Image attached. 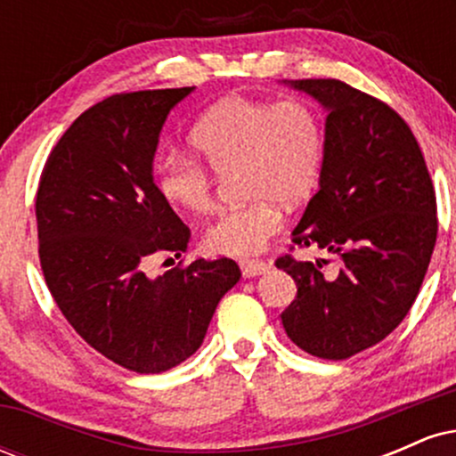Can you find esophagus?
<instances>
[{
	"label": "esophagus",
	"mask_w": 456,
	"mask_h": 456,
	"mask_svg": "<svg viewBox=\"0 0 456 456\" xmlns=\"http://www.w3.org/2000/svg\"><path fill=\"white\" fill-rule=\"evenodd\" d=\"M240 270H242L244 279H253V276L264 274L270 270V264L261 259H240Z\"/></svg>",
	"instance_id": "34e87169"
}]
</instances>
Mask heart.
Masks as SVG:
<instances>
[{
    "mask_svg": "<svg viewBox=\"0 0 456 456\" xmlns=\"http://www.w3.org/2000/svg\"><path fill=\"white\" fill-rule=\"evenodd\" d=\"M191 143L207 162L167 154L156 165V188L177 212L199 216L212 210L216 175H235L242 206L218 214L201 235L212 255L259 253L281 229L282 206L296 208L313 195L326 156L323 122L300 98L261 101L227 96L199 115Z\"/></svg>",
    "mask_w": 456,
    "mask_h": 456,
    "instance_id": "1",
    "label": "heart"
}]
</instances>
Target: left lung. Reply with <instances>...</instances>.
Wrapping results in <instances>:
<instances>
[{
    "label": "left lung",
    "mask_w": 456,
    "mask_h": 456,
    "mask_svg": "<svg viewBox=\"0 0 456 456\" xmlns=\"http://www.w3.org/2000/svg\"><path fill=\"white\" fill-rule=\"evenodd\" d=\"M285 83L328 113L319 191L294 244L337 255L343 268L323 276V259H276L297 285L282 328L306 354L345 360L384 341L410 313L437 240L436 191L395 109L337 78Z\"/></svg>",
    "instance_id": "left-lung-1"
}]
</instances>
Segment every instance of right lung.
I'll use <instances>...</instances> for the list:
<instances>
[{"label": "right lung", "mask_w": 456, "mask_h": 456, "mask_svg": "<svg viewBox=\"0 0 456 456\" xmlns=\"http://www.w3.org/2000/svg\"><path fill=\"white\" fill-rule=\"evenodd\" d=\"M195 87L118 94L81 113L46 159L36 195L38 255L78 337L134 373H162L201 347L233 259L145 274L154 253L182 257L191 232L154 182L160 130Z\"/></svg>", "instance_id": "right-lung-1"}]
</instances>
